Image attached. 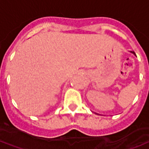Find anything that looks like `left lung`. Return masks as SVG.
Instances as JSON below:
<instances>
[{
    "instance_id": "1",
    "label": "left lung",
    "mask_w": 149,
    "mask_h": 149,
    "mask_svg": "<svg viewBox=\"0 0 149 149\" xmlns=\"http://www.w3.org/2000/svg\"><path fill=\"white\" fill-rule=\"evenodd\" d=\"M130 52H132V54H134V55L136 56V54H135V52H133V51H130Z\"/></svg>"
}]
</instances>
